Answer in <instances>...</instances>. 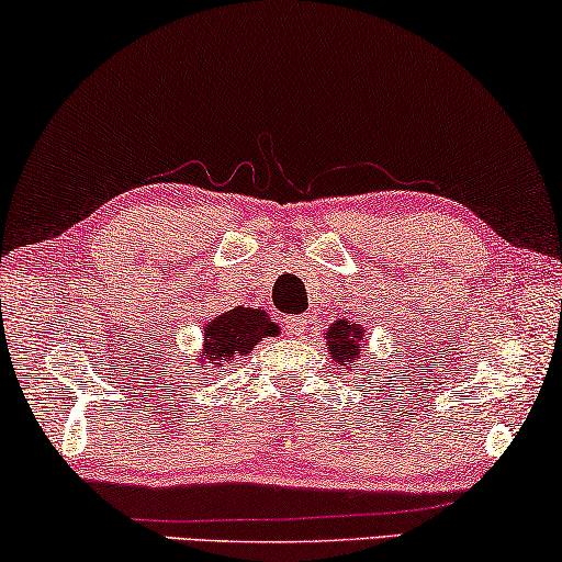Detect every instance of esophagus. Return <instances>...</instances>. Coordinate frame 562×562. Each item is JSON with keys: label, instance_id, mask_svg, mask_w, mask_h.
<instances>
[{"label": "esophagus", "instance_id": "34e87169", "mask_svg": "<svg viewBox=\"0 0 562 562\" xmlns=\"http://www.w3.org/2000/svg\"><path fill=\"white\" fill-rule=\"evenodd\" d=\"M310 329V323H307V317L302 315V317H292L290 323H288V333L292 335V337H302Z\"/></svg>", "mask_w": 562, "mask_h": 562}]
</instances>
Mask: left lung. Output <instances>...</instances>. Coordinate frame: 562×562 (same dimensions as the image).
Segmentation results:
<instances>
[{
    "label": "left lung",
    "mask_w": 562,
    "mask_h": 562,
    "mask_svg": "<svg viewBox=\"0 0 562 562\" xmlns=\"http://www.w3.org/2000/svg\"><path fill=\"white\" fill-rule=\"evenodd\" d=\"M325 340L329 347V358H333L337 364H342L345 370L360 364L362 360L360 342L364 340V329L347 323V319H337V323L329 325V329L325 333Z\"/></svg>",
    "instance_id": "1"
}]
</instances>
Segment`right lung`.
<instances>
[{
  "mask_svg": "<svg viewBox=\"0 0 562 562\" xmlns=\"http://www.w3.org/2000/svg\"><path fill=\"white\" fill-rule=\"evenodd\" d=\"M278 333V325L270 323L265 310H227L204 327V352L200 355V362H204L202 368H225L229 360H235V355H247L262 337H274Z\"/></svg>",
  "mask_w": 562,
  "mask_h": 562,
  "instance_id": "1",
  "label": "right lung"
}]
</instances>
